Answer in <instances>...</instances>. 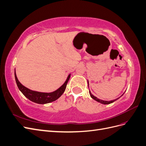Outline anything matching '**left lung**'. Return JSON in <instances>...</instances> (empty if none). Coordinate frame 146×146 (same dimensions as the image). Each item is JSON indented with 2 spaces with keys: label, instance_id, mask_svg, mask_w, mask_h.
Wrapping results in <instances>:
<instances>
[{
  "label": "left lung",
  "instance_id": "8db88e82",
  "mask_svg": "<svg viewBox=\"0 0 146 146\" xmlns=\"http://www.w3.org/2000/svg\"><path fill=\"white\" fill-rule=\"evenodd\" d=\"M88 87H89V82H88ZM90 92V96H91V98L93 99L94 100H96L97 102H100V103H101V104H105V105H107V104H111V103H113V102H114V101H116V100H117V99H119V98H121V96H123V94H124L123 93L121 97H119V98H117V99H114V100H111V101H107V100H100V99H98V98H97L96 97H95L94 96H93L92 95V94H91V91H89Z\"/></svg>",
  "mask_w": 146,
  "mask_h": 146
}]
</instances>
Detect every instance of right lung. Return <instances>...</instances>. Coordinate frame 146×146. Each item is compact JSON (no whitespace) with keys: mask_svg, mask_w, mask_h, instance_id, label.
Here are the masks:
<instances>
[{"mask_svg":"<svg viewBox=\"0 0 146 146\" xmlns=\"http://www.w3.org/2000/svg\"><path fill=\"white\" fill-rule=\"evenodd\" d=\"M15 76L17 87H18L19 90L26 98L29 99L30 100L33 102L35 103L39 104H45L52 102H54L57 100L63 94V92L66 90V85H67L68 82L70 78V74L69 75L67 79H66V80L65 81V82L62 86L60 87L58 90H56V91L52 92H41L31 90L22 85L19 82L18 79L17 78L15 70Z\"/></svg>","mask_w":146,"mask_h":146,"instance_id":"obj_1","label":"right lung"}]
</instances>
